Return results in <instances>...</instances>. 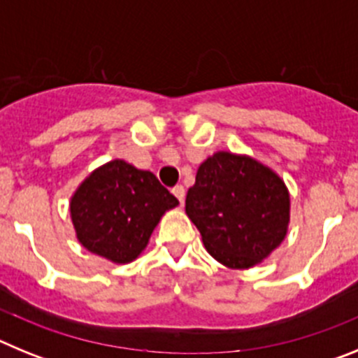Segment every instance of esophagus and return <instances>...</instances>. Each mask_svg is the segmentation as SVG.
Segmentation results:
<instances>
[{"label":"esophagus","instance_id":"1","mask_svg":"<svg viewBox=\"0 0 358 358\" xmlns=\"http://www.w3.org/2000/svg\"><path fill=\"white\" fill-rule=\"evenodd\" d=\"M172 194L176 195V197L179 199V201L185 202V195H186L185 186H182V185H176V186H173V188H172Z\"/></svg>","mask_w":358,"mask_h":358}]
</instances>
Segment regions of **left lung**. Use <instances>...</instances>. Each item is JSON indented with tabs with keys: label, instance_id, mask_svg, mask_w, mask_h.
<instances>
[{
	"label": "left lung",
	"instance_id": "1",
	"mask_svg": "<svg viewBox=\"0 0 358 358\" xmlns=\"http://www.w3.org/2000/svg\"><path fill=\"white\" fill-rule=\"evenodd\" d=\"M186 215L215 260L251 268L287 236L290 195L283 179L255 157L215 152L186 194Z\"/></svg>",
	"mask_w": 358,
	"mask_h": 358
}]
</instances>
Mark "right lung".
Returning a JSON list of instances; mask_svg holds the SVG:
<instances>
[{"label":"right lung","mask_w":358,"mask_h":358,"mask_svg":"<svg viewBox=\"0 0 358 358\" xmlns=\"http://www.w3.org/2000/svg\"><path fill=\"white\" fill-rule=\"evenodd\" d=\"M179 204L157 177L113 159L85 177L69 202L78 242L113 264H129L147 248L164 211Z\"/></svg>","instance_id":"add662e5"}]
</instances>
